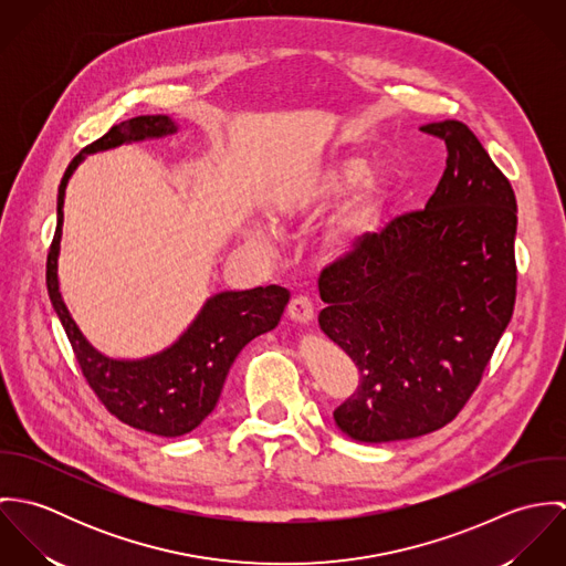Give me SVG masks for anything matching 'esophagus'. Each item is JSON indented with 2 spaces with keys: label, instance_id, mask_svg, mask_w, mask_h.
<instances>
[{
  "label": "esophagus",
  "instance_id": "34e87169",
  "mask_svg": "<svg viewBox=\"0 0 566 566\" xmlns=\"http://www.w3.org/2000/svg\"><path fill=\"white\" fill-rule=\"evenodd\" d=\"M287 316L298 324H310L314 321V303L310 296H294L287 307Z\"/></svg>",
  "mask_w": 566,
  "mask_h": 566
}]
</instances>
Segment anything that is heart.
I'll use <instances>...</instances> for the list:
<instances>
[{
	"instance_id": "1",
	"label": "heart",
	"mask_w": 566,
	"mask_h": 566,
	"mask_svg": "<svg viewBox=\"0 0 566 566\" xmlns=\"http://www.w3.org/2000/svg\"><path fill=\"white\" fill-rule=\"evenodd\" d=\"M366 165L357 157H342L326 163L307 174L296 187L283 193L279 202V213L283 218H296L312 213L328 205L333 198L342 196L359 179L361 184L348 196L344 207L337 211L328 227V238L339 248H353L368 238L381 220L386 207V185L377 176L364 178Z\"/></svg>"
}]
</instances>
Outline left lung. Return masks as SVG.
Returning a JSON list of instances; mask_svg holds the SVG:
<instances>
[{"label": "left lung", "instance_id": "8db88e82", "mask_svg": "<svg viewBox=\"0 0 566 566\" xmlns=\"http://www.w3.org/2000/svg\"><path fill=\"white\" fill-rule=\"evenodd\" d=\"M447 146L422 211L388 222L321 272L318 323L353 359L357 390L333 411L359 442L431 433L471 399L516 301V198L455 119L420 126Z\"/></svg>", "mask_w": 566, "mask_h": 566}]
</instances>
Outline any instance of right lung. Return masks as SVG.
I'll list each match as a JSON object with an SVG mask.
<instances>
[{
    "instance_id": "right-lung-1",
    "label": "right lung",
    "mask_w": 566,
    "mask_h": 566,
    "mask_svg": "<svg viewBox=\"0 0 566 566\" xmlns=\"http://www.w3.org/2000/svg\"><path fill=\"white\" fill-rule=\"evenodd\" d=\"M167 115H142L113 126L104 137L88 144L74 157L59 185V224L48 252V294L70 337L76 361L88 388L122 422L165 438L193 431L218 403L229 368L243 346L272 331L290 301L279 285L243 292H222L205 303L198 318L176 344L146 359H108L97 353L78 324L72 321L59 292V250L63 233V205L67 182L78 163L91 155L130 142H144L176 133Z\"/></svg>"
}]
</instances>
